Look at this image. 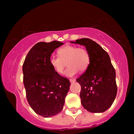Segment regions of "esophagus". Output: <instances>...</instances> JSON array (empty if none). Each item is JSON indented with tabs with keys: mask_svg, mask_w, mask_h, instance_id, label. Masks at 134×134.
Wrapping results in <instances>:
<instances>
[{
	"mask_svg": "<svg viewBox=\"0 0 134 134\" xmlns=\"http://www.w3.org/2000/svg\"><path fill=\"white\" fill-rule=\"evenodd\" d=\"M69 80H70V82H71V83H74V82H75L76 80L75 79H70Z\"/></svg>",
	"mask_w": 134,
	"mask_h": 134,
	"instance_id": "esophagus-1",
	"label": "esophagus"
}]
</instances>
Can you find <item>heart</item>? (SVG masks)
<instances>
[{"instance_id":"b5f03b06","label":"heart","mask_w":134,"mask_h":134,"mask_svg":"<svg viewBox=\"0 0 134 134\" xmlns=\"http://www.w3.org/2000/svg\"><path fill=\"white\" fill-rule=\"evenodd\" d=\"M58 57L51 56L49 63L53 69L59 74L63 73L67 63L69 67L65 72L67 76H73L78 70L83 72L90 65V53L84 48L67 44L58 49Z\"/></svg>"}]
</instances>
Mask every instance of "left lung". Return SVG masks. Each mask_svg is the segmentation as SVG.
Segmentation results:
<instances>
[{
  "label": "left lung",
  "mask_w": 134,
  "mask_h": 134,
  "mask_svg": "<svg viewBox=\"0 0 134 134\" xmlns=\"http://www.w3.org/2000/svg\"><path fill=\"white\" fill-rule=\"evenodd\" d=\"M71 43L84 46L90 55L88 68L76 79L81 86V103L88 111L102 113L111 106L117 92L115 71L110 58L98 43L90 39Z\"/></svg>",
  "instance_id": "8db88e82"
}]
</instances>
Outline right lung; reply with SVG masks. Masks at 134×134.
Masks as SVG:
<instances>
[{
    "label": "right lung",
    "mask_w": 134,
    "mask_h": 134,
    "mask_svg": "<svg viewBox=\"0 0 134 134\" xmlns=\"http://www.w3.org/2000/svg\"><path fill=\"white\" fill-rule=\"evenodd\" d=\"M63 43L40 42L28 52L23 65V83L30 106L37 114L51 117L62 111L71 86L49 63L51 54Z\"/></svg>",
    "instance_id": "right-lung-1"
}]
</instances>
